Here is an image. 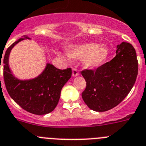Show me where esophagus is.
I'll return each mask as SVG.
<instances>
[{"mask_svg":"<svg viewBox=\"0 0 146 146\" xmlns=\"http://www.w3.org/2000/svg\"><path fill=\"white\" fill-rule=\"evenodd\" d=\"M79 74H80V73H79L78 69H77V68H73V69H72V76H73V77H77Z\"/></svg>","mask_w":146,"mask_h":146,"instance_id":"34e87169","label":"esophagus"}]
</instances>
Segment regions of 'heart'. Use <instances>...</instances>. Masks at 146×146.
Wrapping results in <instances>:
<instances>
[{
  "instance_id": "heart-1",
  "label": "heart",
  "mask_w": 146,
  "mask_h": 146,
  "mask_svg": "<svg viewBox=\"0 0 146 146\" xmlns=\"http://www.w3.org/2000/svg\"><path fill=\"white\" fill-rule=\"evenodd\" d=\"M109 53V49L106 45H98L96 42L74 45L67 49V53L71 58H85V66L90 68H98L103 65L107 59Z\"/></svg>"
}]
</instances>
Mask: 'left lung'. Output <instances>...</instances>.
<instances>
[{
  "mask_svg": "<svg viewBox=\"0 0 146 146\" xmlns=\"http://www.w3.org/2000/svg\"><path fill=\"white\" fill-rule=\"evenodd\" d=\"M116 56L96 69L81 74L86 81L84 102L96 111H106L119 104L130 92L137 78L138 62L135 48L123 42L117 45Z\"/></svg>",
  "mask_w": 146,
  "mask_h": 146,
  "instance_id": "obj_1",
  "label": "left lung"
}]
</instances>
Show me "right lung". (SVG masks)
I'll return each mask as SVG.
<instances>
[{"label":"right lung","mask_w":146,"mask_h":146,"mask_svg":"<svg viewBox=\"0 0 146 146\" xmlns=\"http://www.w3.org/2000/svg\"><path fill=\"white\" fill-rule=\"evenodd\" d=\"M25 38L29 39L27 37L20 38L6 50L3 61L4 82L9 96L22 109L33 114H46L56 107L61 89L72 76V69H59L48 64L37 78L25 81L17 80L9 67V56L12 48Z\"/></svg>","instance_id":"add662e5"}]
</instances>
